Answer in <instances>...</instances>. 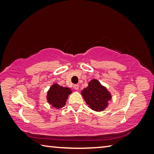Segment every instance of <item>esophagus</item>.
Listing matches in <instances>:
<instances>
[{
	"instance_id": "esophagus-1",
	"label": "esophagus",
	"mask_w": 154,
	"mask_h": 154,
	"mask_svg": "<svg viewBox=\"0 0 154 154\" xmlns=\"http://www.w3.org/2000/svg\"><path fill=\"white\" fill-rule=\"evenodd\" d=\"M73 88H74L75 90H78V89H79V85L75 84V85H73Z\"/></svg>"
}]
</instances>
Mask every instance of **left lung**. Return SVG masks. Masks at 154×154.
Wrapping results in <instances>:
<instances>
[{"label": "left lung", "mask_w": 154, "mask_h": 154, "mask_svg": "<svg viewBox=\"0 0 154 154\" xmlns=\"http://www.w3.org/2000/svg\"><path fill=\"white\" fill-rule=\"evenodd\" d=\"M82 94L88 106L96 111L104 110L111 98L110 93L96 79L89 82L88 86L82 90Z\"/></svg>", "instance_id": "8db88e82"}]
</instances>
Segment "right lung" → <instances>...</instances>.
Returning <instances> with one entry per match:
<instances>
[{
  "mask_svg": "<svg viewBox=\"0 0 154 154\" xmlns=\"http://www.w3.org/2000/svg\"><path fill=\"white\" fill-rule=\"evenodd\" d=\"M71 90L58 84L52 85L48 92V100L49 104L57 109L62 108L66 104V99Z\"/></svg>",
  "mask_w": 154,
  "mask_h": 154,
  "instance_id": "right-lung-1",
  "label": "right lung"
}]
</instances>
